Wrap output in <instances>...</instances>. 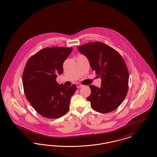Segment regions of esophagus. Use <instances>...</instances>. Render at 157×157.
I'll return each instance as SVG.
<instances>
[{"mask_svg":"<svg viewBox=\"0 0 157 157\" xmlns=\"http://www.w3.org/2000/svg\"><path fill=\"white\" fill-rule=\"evenodd\" d=\"M76 87H77L78 88H81L82 87H83V85H81V84H79V83H77V84H76Z\"/></svg>","mask_w":157,"mask_h":157,"instance_id":"obj_1","label":"esophagus"}]
</instances>
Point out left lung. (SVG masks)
Instances as JSON below:
<instances>
[{
  "instance_id": "obj_1",
  "label": "left lung",
  "mask_w": 157,
  "mask_h": 157,
  "mask_svg": "<svg viewBox=\"0 0 157 157\" xmlns=\"http://www.w3.org/2000/svg\"><path fill=\"white\" fill-rule=\"evenodd\" d=\"M85 56L92 70L101 79L99 88L89 85L90 95L87 98L95 111L107 113L118 108L128 89L129 73L124 60L118 52L101 42H91L78 46Z\"/></svg>"
}]
</instances>
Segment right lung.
<instances>
[{
	"mask_svg": "<svg viewBox=\"0 0 157 157\" xmlns=\"http://www.w3.org/2000/svg\"><path fill=\"white\" fill-rule=\"evenodd\" d=\"M72 50L62 47L42 49L28 59L25 67L22 84L25 96L38 113L47 118H59L66 114L76 90L75 85L65 86L56 82Z\"/></svg>",
	"mask_w": 157,
	"mask_h": 157,
	"instance_id": "add662e5",
	"label": "right lung"
}]
</instances>
